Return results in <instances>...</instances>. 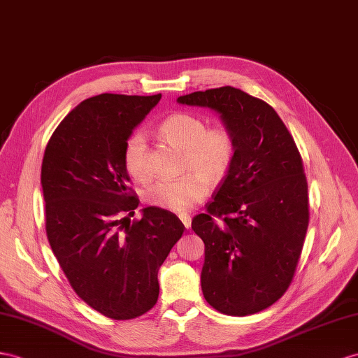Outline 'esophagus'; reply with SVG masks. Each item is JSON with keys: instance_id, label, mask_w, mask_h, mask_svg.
Wrapping results in <instances>:
<instances>
[{"instance_id": "esophagus-1", "label": "esophagus", "mask_w": 358, "mask_h": 358, "mask_svg": "<svg viewBox=\"0 0 358 358\" xmlns=\"http://www.w3.org/2000/svg\"><path fill=\"white\" fill-rule=\"evenodd\" d=\"M179 220L182 222V224H184L187 229L191 226V217L188 214H179Z\"/></svg>"}]
</instances>
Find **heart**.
Instances as JSON below:
<instances>
[{
	"instance_id": "1",
	"label": "heart",
	"mask_w": 358,
	"mask_h": 358,
	"mask_svg": "<svg viewBox=\"0 0 358 358\" xmlns=\"http://www.w3.org/2000/svg\"><path fill=\"white\" fill-rule=\"evenodd\" d=\"M158 130L170 145L184 152L182 171L188 174L176 180L156 182L145 191V202L170 213H188L206 197L208 184L217 185L228 176L235 159L234 139L226 129H208L202 118L187 112L167 117ZM123 164L134 180L150 179L144 134L135 132L129 136Z\"/></svg>"
}]
</instances>
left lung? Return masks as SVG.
<instances>
[{
    "instance_id": "obj_1",
    "label": "left lung",
    "mask_w": 358,
    "mask_h": 358,
    "mask_svg": "<svg viewBox=\"0 0 358 358\" xmlns=\"http://www.w3.org/2000/svg\"><path fill=\"white\" fill-rule=\"evenodd\" d=\"M178 103L215 112L235 144L208 213L191 222L205 243L203 296L223 315H254L289 289L301 257L308 228L301 155L275 109L241 90L197 91Z\"/></svg>"
}]
</instances>
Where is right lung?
<instances>
[{
	"instance_id": "add662e5",
	"label": "right lung",
	"mask_w": 358,
	"mask_h": 358,
	"mask_svg": "<svg viewBox=\"0 0 358 358\" xmlns=\"http://www.w3.org/2000/svg\"><path fill=\"white\" fill-rule=\"evenodd\" d=\"M159 100L161 94L83 100L51 135L42 161L53 254L74 292L115 320L141 316L156 303L159 267L185 229L173 213L155 206L123 224L139 203L129 188L124 144Z\"/></svg>"
}]
</instances>
